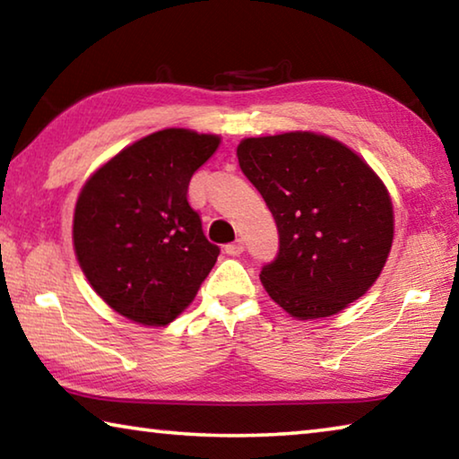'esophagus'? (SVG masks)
<instances>
[{
  "mask_svg": "<svg viewBox=\"0 0 459 459\" xmlns=\"http://www.w3.org/2000/svg\"><path fill=\"white\" fill-rule=\"evenodd\" d=\"M243 251H245L243 240H235V243H229L227 247H224V253L230 255V257H238Z\"/></svg>",
  "mask_w": 459,
  "mask_h": 459,
  "instance_id": "obj_1",
  "label": "esophagus"
}]
</instances>
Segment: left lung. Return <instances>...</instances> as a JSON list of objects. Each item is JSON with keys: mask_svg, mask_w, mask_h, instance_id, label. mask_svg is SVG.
<instances>
[{"mask_svg": "<svg viewBox=\"0 0 459 459\" xmlns=\"http://www.w3.org/2000/svg\"><path fill=\"white\" fill-rule=\"evenodd\" d=\"M237 155L277 224V257L259 275L271 299L316 320L362 298L393 243V204L378 176L346 145L309 131L248 137Z\"/></svg>", "mask_w": 459, "mask_h": 459, "instance_id": "left-lung-1", "label": "left lung"}]
</instances>
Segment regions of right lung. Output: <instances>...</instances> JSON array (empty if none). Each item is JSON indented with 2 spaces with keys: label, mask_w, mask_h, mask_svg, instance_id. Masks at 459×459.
Masks as SVG:
<instances>
[{
  "label": "right lung",
  "mask_w": 459,
  "mask_h": 459,
  "mask_svg": "<svg viewBox=\"0 0 459 459\" xmlns=\"http://www.w3.org/2000/svg\"><path fill=\"white\" fill-rule=\"evenodd\" d=\"M221 139L164 129L126 147L84 184L74 251L100 298L143 325L176 320L214 267L219 245L188 202L192 174Z\"/></svg>",
  "instance_id": "right-lung-1"
}]
</instances>
